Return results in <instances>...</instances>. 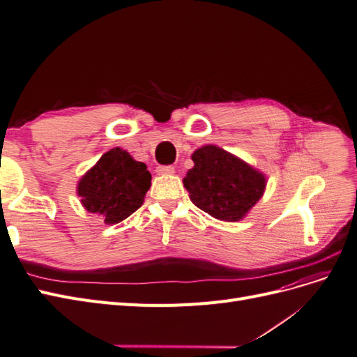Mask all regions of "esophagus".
Wrapping results in <instances>:
<instances>
[{
  "label": "esophagus",
  "mask_w": 357,
  "mask_h": 357,
  "mask_svg": "<svg viewBox=\"0 0 357 357\" xmlns=\"http://www.w3.org/2000/svg\"><path fill=\"white\" fill-rule=\"evenodd\" d=\"M156 172H158V174H162V176L174 174V167H172V165H159L156 168Z\"/></svg>",
  "instance_id": "obj_1"
}]
</instances>
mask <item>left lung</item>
I'll return each instance as SVG.
<instances>
[{
    "mask_svg": "<svg viewBox=\"0 0 357 357\" xmlns=\"http://www.w3.org/2000/svg\"><path fill=\"white\" fill-rule=\"evenodd\" d=\"M192 160L183 183L192 202L215 219L240 220L264 195V174L220 147L204 146Z\"/></svg>",
    "mask_w": 357,
    "mask_h": 357,
    "instance_id": "1",
    "label": "left lung"
}]
</instances>
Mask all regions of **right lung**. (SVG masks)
I'll list each match as a JSON object with an SVG mask.
<instances>
[{
	"label": "right lung",
	"instance_id": "right-lung-1",
	"mask_svg": "<svg viewBox=\"0 0 357 357\" xmlns=\"http://www.w3.org/2000/svg\"><path fill=\"white\" fill-rule=\"evenodd\" d=\"M152 176L121 147L112 149L79 181L83 207L100 213L105 223H119L142 207Z\"/></svg>",
	"mask_w": 357,
	"mask_h": 357
}]
</instances>
